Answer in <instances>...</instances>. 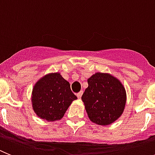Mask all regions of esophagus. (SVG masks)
I'll return each mask as SVG.
<instances>
[{
	"mask_svg": "<svg viewBox=\"0 0 155 155\" xmlns=\"http://www.w3.org/2000/svg\"><path fill=\"white\" fill-rule=\"evenodd\" d=\"M82 95H83V91H80L79 93H78L77 94H76V96H77L78 98L80 99L81 97H82Z\"/></svg>",
	"mask_w": 155,
	"mask_h": 155,
	"instance_id": "1",
	"label": "esophagus"
}]
</instances>
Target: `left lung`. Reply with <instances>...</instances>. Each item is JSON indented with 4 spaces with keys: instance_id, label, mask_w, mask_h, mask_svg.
<instances>
[{
    "instance_id": "left-lung-1",
    "label": "left lung",
    "mask_w": 155,
    "mask_h": 155,
    "mask_svg": "<svg viewBox=\"0 0 155 155\" xmlns=\"http://www.w3.org/2000/svg\"><path fill=\"white\" fill-rule=\"evenodd\" d=\"M82 96L90 120L98 125L110 124L124 112L127 100L125 88L112 75L97 72L87 80Z\"/></svg>"
}]
</instances>
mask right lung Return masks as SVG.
Listing matches in <instances>:
<instances>
[{"label": "right lung", "instance_id": "add662e5", "mask_svg": "<svg viewBox=\"0 0 155 155\" xmlns=\"http://www.w3.org/2000/svg\"><path fill=\"white\" fill-rule=\"evenodd\" d=\"M31 103L38 117L55 121L63 117L65 111L77 97L70 89V84L59 72L49 73L34 86Z\"/></svg>", "mask_w": 155, "mask_h": 155}]
</instances>
